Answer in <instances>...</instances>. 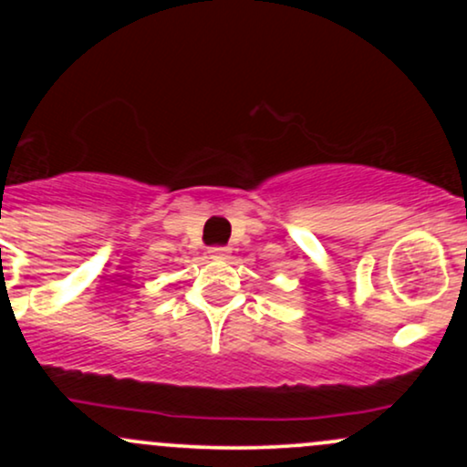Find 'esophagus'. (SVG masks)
<instances>
[{
	"instance_id": "34e87169",
	"label": "esophagus",
	"mask_w": 467,
	"mask_h": 467,
	"mask_svg": "<svg viewBox=\"0 0 467 467\" xmlns=\"http://www.w3.org/2000/svg\"><path fill=\"white\" fill-rule=\"evenodd\" d=\"M228 254L230 248H226V245H213V248H208V256H211V259H226Z\"/></svg>"
}]
</instances>
